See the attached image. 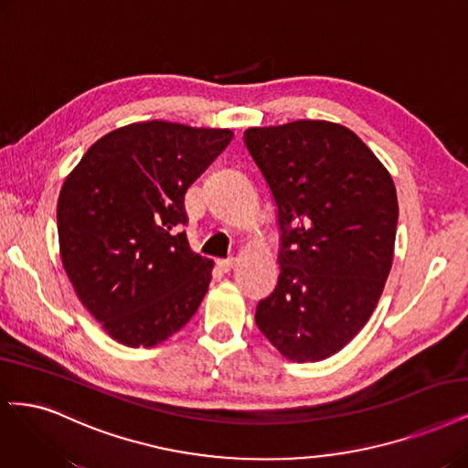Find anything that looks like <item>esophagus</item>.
I'll return each instance as SVG.
<instances>
[{"mask_svg":"<svg viewBox=\"0 0 468 468\" xmlns=\"http://www.w3.org/2000/svg\"><path fill=\"white\" fill-rule=\"evenodd\" d=\"M234 263H236L234 257H227V260H217V267H218L220 271H224V272L230 271V269L234 267Z\"/></svg>","mask_w":468,"mask_h":468,"instance_id":"esophagus-1","label":"esophagus"}]
</instances>
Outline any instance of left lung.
<instances>
[{"label": "left lung", "instance_id": "1", "mask_svg": "<svg viewBox=\"0 0 468 468\" xmlns=\"http://www.w3.org/2000/svg\"><path fill=\"white\" fill-rule=\"evenodd\" d=\"M246 147L279 211L281 275L255 324L292 362L346 346L389 277L399 203L389 172L348 127H251Z\"/></svg>", "mask_w": 468, "mask_h": 468}]
</instances>
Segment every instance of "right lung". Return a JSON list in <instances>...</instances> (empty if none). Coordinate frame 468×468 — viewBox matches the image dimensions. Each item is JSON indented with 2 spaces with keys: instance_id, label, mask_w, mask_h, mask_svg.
<instances>
[{
  "instance_id": "right-lung-1",
  "label": "right lung",
  "mask_w": 468,
  "mask_h": 468,
  "mask_svg": "<svg viewBox=\"0 0 468 468\" xmlns=\"http://www.w3.org/2000/svg\"><path fill=\"white\" fill-rule=\"evenodd\" d=\"M230 130L143 122L96 141L58 199L61 263L79 300L125 346H154L197 312L213 261L189 250L184 196Z\"/></svg>"
}]
</instances>
